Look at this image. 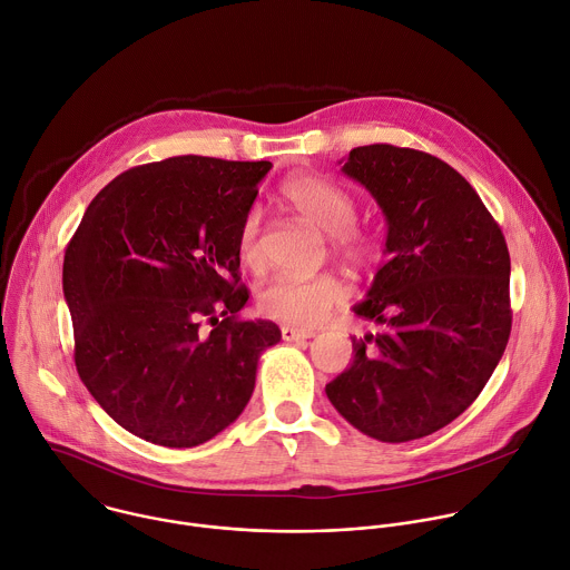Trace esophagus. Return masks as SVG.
<instances>
[{"label": "esophagus", "instance_id": "1", "mask_svg": "<svg viewBox=\"0 0 570 570\" xmlns=\"http://www.w3.org/2000/svg\"><path fill=\"white\" fill-rule=\"evenodd\" d=\"M281 334H283V341H287V343H294V341L298 343V341H307L314 336V332H309V330H298V327H289V325L281 327Z\"/></svg>", "mask_w": 570, "mask_h": 570}]
</instances>
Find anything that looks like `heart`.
I'll return each mask as SVG.
<instances>
[{
	"mask_svg": "<svg viewBox=\"0 0 570 570\" xmlns=\"http://www.w3.org/2000/svg\"><path fill=\"white\" fill-rule=\"evenodd\" d=\"M281 205L327 234L332 249L352 265H367L379 254L376 238L356 227V203L338 185L318 176H294L278 189ZM238 258L245 267L258 269L263 265L261 249V218L247 214L238 229ZM347 298L343 283L332 274L312 278L278 276L258 294V309L263 316L292 327H314L323 323Z\"/></svg>",
	"mask_w": 570,
	"mask_h": 570,
	"instance_id": "b5f03b06",
	"label": "heart"
}]
</instances>
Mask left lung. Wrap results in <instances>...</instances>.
I'll list each match as a JSON object with an SVG mask.
<instances>
[{"label":"left lung","instance_id":"left-lung-1","mask_svg":"<svg viewBox=\"0 0 570 570\" xmlns=\"http://www.w3.org/2000/svg\"><path fill=\"white\" fill-rule=\"evenodd\" d=\"M341 171L381 207L390 261L354 305L379 330L352 336L354 358L325 392L372 439H421L479 396L505 350L508 247L470 183L430 154L367 145Z\"/></svg>","mask_w":570,"mask_h":570}]
</instances>
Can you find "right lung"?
I'll use <instances>...</instances> for the list:
<instances>
[{"label":"right lung","mask_w":570,"mask_h":570,"mask_svg":"<svg viewBox=\"0 0 570 570\" xmlns=\"http://www.w3.org/2000/svg\"><path fill=\"white\" fill-rule=\"evenodd\" d=\"M272 163L176 156L89 205L65 254L76 367L131 434L194 448L245 410L272 321L240 318L238 229Z\"/></svg>","instance_id":"1"}]
</instances>
